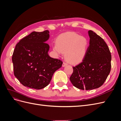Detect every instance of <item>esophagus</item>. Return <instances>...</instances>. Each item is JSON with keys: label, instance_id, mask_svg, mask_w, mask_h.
Here are the masks:
<instances>
[{"label": "esophagus", "instance_id": "34e87169", "mask_svg": "<svg viewBox=\"0 0 121 121\" xmlns=\"http://www.w3.org/2000/svg\"><path fill=\"white\" fill-rule=\"evenodd\" d=\"M68 65V64H67V63H65V62H64L63 65H62V66H63V67H65V66H66V65Z\"/></svg>", "mask_w": 121, "mask_h": 121}]
</instances>
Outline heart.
I'll list each match as a JSON object with an SVG mask.
<instances>
[{
	"label": "heart",
	"instance_id": "1",
	"mask_svg": "<svg viewBox=\"0 0 121 121\" xmlns=\"http://www.w3.org/2000/svg\"><path fill=\"white\" fill-rule=\"evenodd\" d=\"M89 47L88 39L73 32L61 34L57 38L53 49L57 54L65 53L66 60L71 64H77L85 58Z\"/></svg>",
	"mask_w": 121,
	"mask_h": 121
}]
</instances>
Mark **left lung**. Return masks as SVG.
<instances>
[{"label": "left lung", "mask_w": 121, "mask_h": 121, "mask_svg": "<svg viewBox=\"0 0 121 121\" xmlns=\"http://www.w3.org/2000/svg\"><path fill=\"white\" fill-rule=\"evenodd\" d=\"M89 46L82 63L73 67L69 80L78 89L86 90L103 85L111 69L112 56L107 43L99 36L89 30Z\"/></svg>", "instance_id": "1"}]
</instances>
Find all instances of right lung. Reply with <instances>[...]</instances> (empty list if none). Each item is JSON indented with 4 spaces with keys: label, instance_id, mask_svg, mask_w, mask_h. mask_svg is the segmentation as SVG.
I'll list each match as a JSON object with an SVG mask.
<instances>
[{
    "label": "right lung",
    "instance_id": "right-lung-1",
    "mask_svg": "<svg viewBox=\"0 0 121 121\" xmlns=\"http://www.w3.org/2000/svg\"><path fill=\"white\" fill-rule=\"evenodd\" d=\"M49 31L33 32L17 43L12 61L14 75L26 87L41 89L49 84L54 73L63 62L49 56V46L46 41Z\"/></svg>",
    "mask_w": 121,
    "mask_h": 121
}]
</instances>
